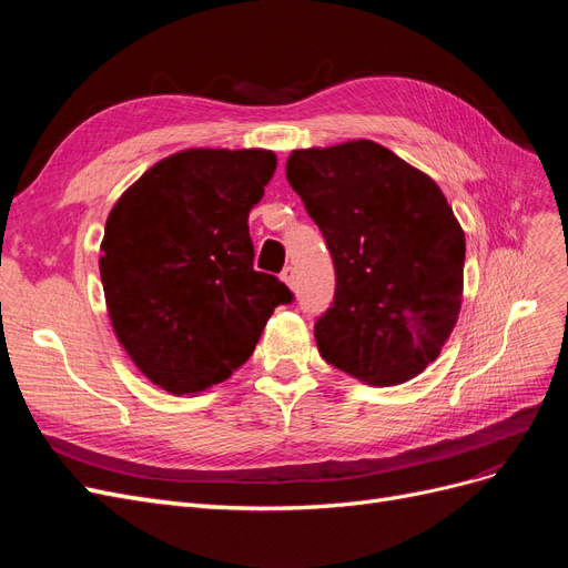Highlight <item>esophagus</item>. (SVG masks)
<instances>
[{"instance_id":"34e87169","label":"esophagus","mask_w":568,"mask_h":568,"mask_svg":"<svg viewBox=\"0 0 568 568\" xmlns=\"http://www.w3.org/2000/svg\"><path fill=\"white\" fill-rule=\"evenodd\" d=\"M280 280H282L286 286H294V284H296V270L291 267V265H288V267H284V270H282V274H280Z\"/></svg>"}]
</instances>
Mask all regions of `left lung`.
<instances>
[{"mask_svg": "<svg viewBox=\"0 0 568 568\" xmlns=\"http://www.w3.org/2000/svg\"><path fill=\"white\" fill-rule=\"evenodd\" d=\"M286 178L336 267L320 355L369 386L415 379L450 338L464 291L467 244L440 186L372 140L291 151Z\"/></svg>", "mask_w": 568, "mask_h": 568, "instance_id": "8db88e82", "label": "left lung"}]
</instances>
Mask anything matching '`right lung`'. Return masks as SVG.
Returning <instances> with one entry per match:
<instances>
[{
    "instance_id": "1",
    "label": "right lung",
    "mask_w": 568,
    "mask_h": 568,
    "mask_svg": "<svg viewBox=\"0 0 568 568\" xmlns=\"http://www.w3.org/2000/svg\"><path fill=\"white\" fill-rule=\"evenodd\" d=\"M277 170L267 149H184L106 217L99 272L113 334L151 384L201 393L251 357L291 291L253 270L248 213Z\"/></svg>"
}]
</instances>
